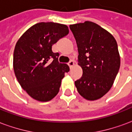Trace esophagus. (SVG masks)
<instances>
[{
	"instance_id": "34e87169",
	"label": "esophagus",
	"mask_w": 132,
	"mask_h": 132,
	"mask_svg": "<svg viewBox=\"0 0 132 132\" xmlns=\"http://www.w3.org/2000/svg\"><path fill=\"white\" fill-rule=\"evenodd\" d=\"M68 65H69L70 68H71V67H73V66H74V61L72 60L70 61L69 62V63H68Z\"/></svg>"
}]
</instances>
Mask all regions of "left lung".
<instances>
[{"mask_svg":"<svg viewBox=\"0 0 132 132\" xmlns=\"http://www.w3.org/2000/svg\"><path fill=\"white\" fill-rule=\"evenodd\" d=\"M69 27L77 44L78 64L83 69V75L75 81V86L85 99H100L110 90L120 67L116 40L93 22Z\"/></svg>","mask_w":132,"mask_h":132,"instance_id":"obj_1","label":"left lung"}]
</instances>
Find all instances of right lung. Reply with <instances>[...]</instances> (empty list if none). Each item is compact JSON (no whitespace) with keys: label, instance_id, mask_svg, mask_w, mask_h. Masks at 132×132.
I'll return each mask as SVG.
<instances>
[{"label":"right lung","instance_id":"1","mask_svg":"<svg viewBox=\"0 0 132 132\" xmlns=\"http://www.w3.org/2000/svg\"><path fill=\"white\" fill-rule=\"evenodd\" d=\"M66 24L39 22L29 28L16 43L13 69L20 85L33 99L49 101L58 94L69 66L58 61L52 45L68 35Z\"/></svg>","mask_w":132,"mask_h":132}]
</instances>
